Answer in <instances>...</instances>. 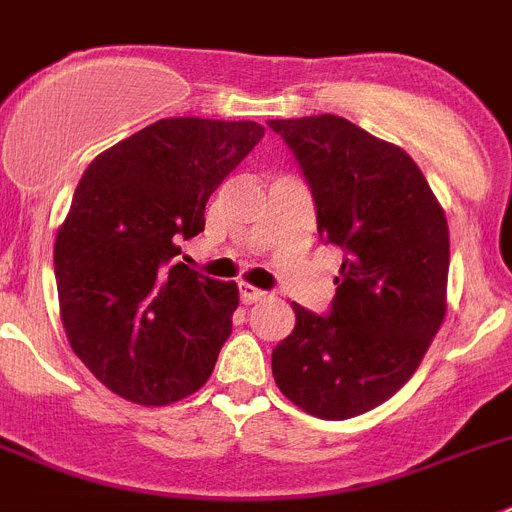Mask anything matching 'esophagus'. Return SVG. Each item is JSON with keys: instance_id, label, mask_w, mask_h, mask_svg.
Instances as JSON below:
<instances>
[{"instance_id": "1", "label": "esophagus", "mask_w": 512, "mask_h": 512, "mask_svg": "<svg viewBox=\"0 0 512 512\" xmlns=\"http://www.w3.org/2000/svg\"><path fill=\"white\" fill-rule=\"evenodd\" d=\"M239 296H242L244 304H255V301L265 299V291H260V288L250 286V283H242V286H239Z\"/></svg>"}]
</instances>
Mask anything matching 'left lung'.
<instances>
[{"instance_id": "obj_1", "label": "left lung", "mask_w": 512, "mask_h": 512, "mask_svg": "<svg viewBox=\"0 0 512 512\" xmlns=\"http://www.w3.org/2000/svg\"><path fill=\"white\" fill-rule=\"evenodd\" d=\"M299 159L317 231L345 252L330 317L291 304L273 350L283 397L348 420L397 394L446 319L448 221L415 159L340 115L268 121Z\"/></svg>"}]
</instances>
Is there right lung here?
Masks as SVG:
<instances>
[{"mask_svg":"<svg viewBox=\"0 0 512 512\" xmlns=\"http://www.w3.org/2000/svg\"><path fill=\"white\" fill-rule=\"evenodd\" d=\"M262 136L255 121L164 118L84 170L53 270L71 350L118 397L164 407L211 376L239 288L172 257L201 234L211 193Z\"/></svg>","mask_w":512,"mask_h":512,"instance_id":"right-lung-1","label":"right lung"}]
</instances>
